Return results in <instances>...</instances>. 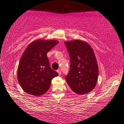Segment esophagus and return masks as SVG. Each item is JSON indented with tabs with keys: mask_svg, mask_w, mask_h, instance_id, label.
<instances>
[{
	"mask_svg": "<svg viewBox=\"0 0 124 124\" xmlns=\"http://www.w3.org/2000/svg\"><path fill=\"white\" fill-rule=\"evenodd\" d=\"M57 73H58L59 76H61V71L60 70V69L57 70Z\"/></svg>",
	"mask_w": 124,
	"mask_h": 124,
	"instance_id": "1",
	"label": "esophagus"
}]
</instances>
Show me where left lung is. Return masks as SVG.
<instances>
[{
	"instance_id": "8db88e82",
	"label": "left lung",
	"mask_w": 124,
	"mask_h": 124,
	"mask_svg": "<svg viewBox=\"0 0 124 124\" xmlns=\"http://www.w3.org/2000/svg\"><path fill=\"white\" fill-rule=\"evenodd\" d=\"M70 55V70L65 76L70 88L78 94H85L94 89L98 67L93 48L87 42L74 40L65 42Z\"/></svg>"
}]
</instances>
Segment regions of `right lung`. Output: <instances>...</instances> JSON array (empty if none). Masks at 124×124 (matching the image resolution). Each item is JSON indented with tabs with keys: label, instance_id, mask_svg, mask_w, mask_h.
I'll return each instance as SVG.
<instances>
[{
	"label": "right lung",
	"instance_id": "right-lung-1",
	"mask_svg": "<svg viewBox=\"0 0 124 124\" xmlns=\"http://www.w3.org/2000/svg\"><path fill=\"white\" fill-rule=\"evenodd\" d=\"M58 43L56 40L38 39L28 45L18 65L17 78L26 93L39 96L47 92L58 74L51 69L47 53Z\"/></svg>",
	"mask_w": 124,
	"mask_h": 124
}]
</instances>
